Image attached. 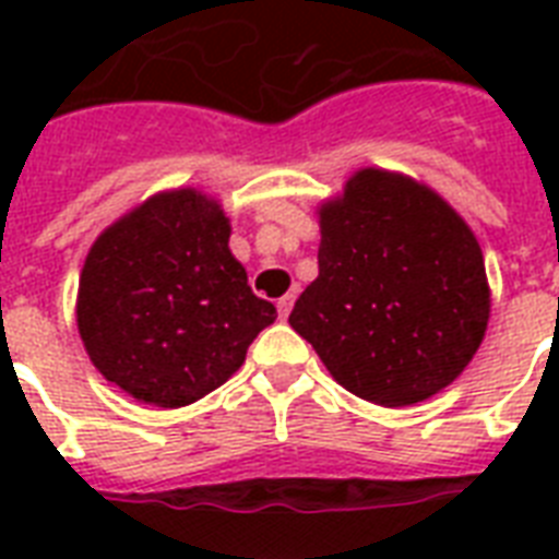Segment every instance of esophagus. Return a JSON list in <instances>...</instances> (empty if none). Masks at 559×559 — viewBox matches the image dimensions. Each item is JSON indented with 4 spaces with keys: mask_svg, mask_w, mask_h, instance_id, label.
I'll return each mask as SVG.
<instances>
[{
    "mask_svg": "<svg viewBox=\"0 0 559 559\" xmlns=\"http://www.w3.org/2000/svg\"><path fill=\"white\" fill-rule=\"evenodd\" d=\"M293 301H296V296L278 298V313H281V319H287L289 310H293Z\"/></svg>",
    "mask_w": 559,
    "mask_h": 559,
    "instance_id": "obj_1",
    "label": "esophagus"
}]
</instances>
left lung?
<instances>
[{
    "instance_id": "obj_1",
    "label": "left lung",
    "mask_w": 559,
    "mask_h": 559,
    "mask_svg": "<svg viewBox=\"0 0 559 559\" xmlns=\"http://www.w3.org/2000/svg\"><path fill=\"white\" fill-rule=\"evenodd\" d=\"M319 278L289 324L333 380L408 406L459 377L490 319L481 246L452 205L403 174L366 168L319 209Z\"/></svg>"
}]
</instances>
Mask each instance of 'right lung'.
<instances>
[{"mask_svg":"<svg viewBox=\"0 0 559 559\" xmlns=\"http://www.w3.org/2000/svg\"><path fill=\"white\" fill-rule=\"evenodd\" d=\"M228 217L193 188L165 191L104 228L78 287L92 366L162 408L205 397L243 366L275 307L228 249Z\"/></svg>","mask_w":559,"mask_h":559,"instance_id":"right-lung-1","label":"right lung"}]
</instances>
